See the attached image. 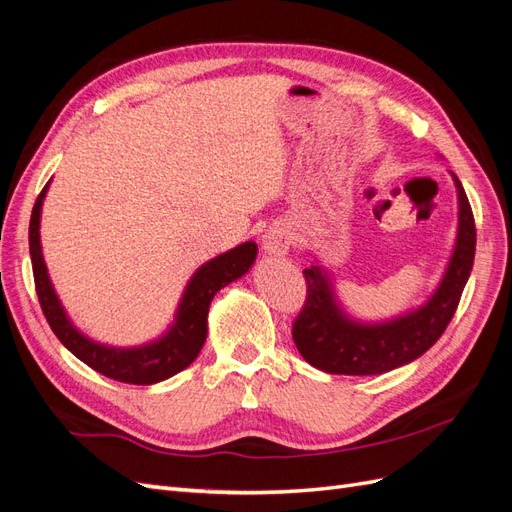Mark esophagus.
<instances>
[{
    "label": "esophagus",
    "mask_w": 512,
    "mask_h": 512,
    "mask_svg": "<svg viewBox=\"0 0 512 512\" xmlns=\"http://www.w3.org/2000/svg\"><path fill=\"white\" fill-rule=\"evenodd\" d=\"M290 243V230L284 224H273L265 230V235H262V247H265L267 254L282 256L290 250Z\"/></svg>",
    "instance_id": "1"
}]
</instances>
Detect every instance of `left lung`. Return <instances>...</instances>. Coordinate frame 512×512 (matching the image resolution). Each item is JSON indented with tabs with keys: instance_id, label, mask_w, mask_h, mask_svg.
Masks as SVG:
<instances>
[{
	"instance_id": "1",
	"label": "left lung",
	"mask_w": 512,
	"mask_h": 512,
	"mask_svg": "<svg viewBox=\"0 0 512 512\" xmlns=\"http://www.w3.org/2000/svg\"><path fill=\"white\" fill-rule=\"evenodd\" d=\"M453 179L459 200L455 250L438 290L425 305L386 322H356L339 307L327 271L318 265L303 271L307 297L292 322V339L309 365L327 374L376 376L412 363L438 342L455 316L476 252L472 207L461 181L455 175Z\"/></svg>"
}]
</instances>
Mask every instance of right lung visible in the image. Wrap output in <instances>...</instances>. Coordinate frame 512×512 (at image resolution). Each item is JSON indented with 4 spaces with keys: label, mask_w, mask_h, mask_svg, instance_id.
<instances>
[{
    "label": "right lung",
    "mask_w": 512,
    "mask_h": 512,
    "mask_svg": "<svg viewBox=\"0 0 512 512\" xmlns=\"http://www.w3.org/2000/svg\"><path fill=\"white\" fill-rule=\"evenodd\" d=\"M46 190H49V183L38 194L36 205L32 209V220H29V254H32L34 282L42 314L59 342L76 359H81L91 369L100 371L102 376L119 382L156 384L179 374L181 369H185L196 359L200 348L205 344L207 314L215 292L250 271L256 260L258 245L254 241H245L237 245L235 250H228L226 254H220L218 258L205 262L192 275L188 288L183 292L173 327L160 339H156V342L138 348L104 346L85 337L74 327L49 280V271H46L40 247V211Z\"/></svg>",
    "instance_id": "right-lung-1"
}]
</instances>
